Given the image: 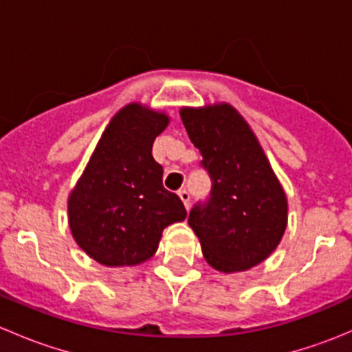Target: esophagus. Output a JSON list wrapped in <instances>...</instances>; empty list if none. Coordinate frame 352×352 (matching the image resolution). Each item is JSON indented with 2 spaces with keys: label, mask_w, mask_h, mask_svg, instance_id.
Masks as SVG:
<instances>
[{
  "label": "esophagus",
  "mask_w": 352,
  "mask_h": 352,
  "mask_svg": "<svg viewBox=\"0 0 352 352\" xmlns=\"http://www.w3.org/2000/svg\"><path fill=\"white\" fill-rule=\"evenodd\" d=\"M179 196H180V199H182V202H184V206H186V209H189V206H190V194L187 192L186 189H182L179 192Z\"/></svg>",
  "instance_id": "34e87169"
}]
</instances>
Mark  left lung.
<instances>
[{
	"instance_id": "8db88e82",
	"label": "left lung",
	"mask_w": 352,
	"mask_h": 352,
	"mask_svg": "<svg viewBox=\"0 0 352 352\" xmlns=\"http://www.w3.org/2000/svg\"><path fill=\"white\" fill-rule=\"evenodd\" d=\"M180 117L212 180L209 201L190 211V228L211 267L226 274L247 271L264 262L285 235V189L233 105L182 107Z\"/></svg>"
}]
</instances>
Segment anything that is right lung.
<instances>
[{"mask_svg":"<svg viewBox=\"0 0 352 352\" xmlns=\"http://www.w3.org/2000/svg\"><path fill=\"white\" fill-rule=\"evenodd\" d=\"M170 117L127 104L110 119L67 197L78 247L107 267L138 265L155 255L163 230L187 218L177 194L163 187L151 150Z\"/></svg>","mask_w":352,"mask_h":352,"instance_id":"obj_1","label":"right lung"}]
</instances>
